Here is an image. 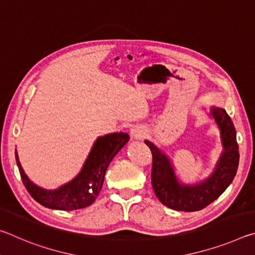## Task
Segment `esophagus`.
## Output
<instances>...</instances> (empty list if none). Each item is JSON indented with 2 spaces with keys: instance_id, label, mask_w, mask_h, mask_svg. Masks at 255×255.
<instances>
[{
  "instance_id": "34e87169",
  "label": "esophagus",
  "mask_w": 255,
  "mask_h": 255,
  "mask_svg": "<svg viewBox=\"0 0 255 255\" xmlns=\"http://www.w3.org/2000/svg\"><path fill=\"white\" fill-rule=\"evenodd\" d=\"M146 135V129L141 126H135L130 129V137L132 139H143Z\"/></svg>"
}]
</instances>
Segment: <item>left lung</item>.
<instances>
[{
	"label": "left lung",
	"instance_id": "1",
	"mask_svg": "<svg viewBox=\"0 0 255 255\" xmlns=\"http://www.w3.org/2000/svg\"><path fill=\"white\" fill-rule=\"evenodd\" d=\"M221 133L223 152L208 178L195 184H185L178 179L170 157L152 141L145 140L153 155L152 187L158 200L164 206L178 211H197L204 209L225 191L234 180L239 167V145L236 130L225 109L210 108Z\"/></svg>",
	"mask_w": 255,
	"mask_h": 255
}]
</instances>
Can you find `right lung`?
Masks as SVG:
<instances>
[{
  "mask_svg": "<svg viewBox=\"0 0 255 255\" xmlns=\"http://www.w3.org/2000/svg\"><path fill=\"white\" fill-rule=\"evenodd\" d=\"M128 140L129 135L126 132H112L98 137L80 173L70 182L54 190L38 187L28 178L21 166L16 150L15 159L24 187L34 200L50 209L76 210L85 208L96 201L102 189L108 166Z\"/></svg>",
  "mask_w": 255,
  "mask_h": 255,
  "instance_id": "1",
  "label": "right lung"
}]
</instances>
